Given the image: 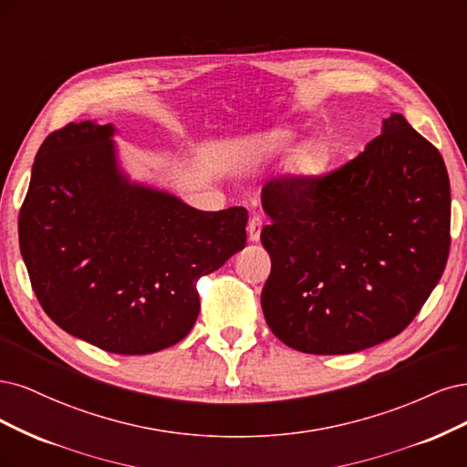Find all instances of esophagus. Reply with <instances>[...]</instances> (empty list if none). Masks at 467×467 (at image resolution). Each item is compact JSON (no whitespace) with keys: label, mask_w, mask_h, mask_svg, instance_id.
Masks as SVG:
<instances>
[{"label":"esophagus","mask_w":467,"mask_h":467,"mask_svg":"<svg viewBox=\"0 0 467 467\" xmlns=\"http://www.w3.org/2000/svg\"><path fill=\"white\" fill-rule=\"evenodd\" d=\"M262 224H264V219L260 215H252L248 219V240H252V243H258L260 240Z\"/></svg>","instance_id":"34e87169"}]
</instances>
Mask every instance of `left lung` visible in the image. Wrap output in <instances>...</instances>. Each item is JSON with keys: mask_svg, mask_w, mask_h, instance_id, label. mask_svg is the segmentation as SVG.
I'll use <instances>...</instances> for the list:
<instances>
[{"mask_svg": "<svg viewBox=\"0 0 467 467\" xmlns=\"http://www.w3.org/2000/svg\"><path fill=\"white\" fill-rule=\"evenodd\" d=\"M262 207L272 219L262 229L272 258L262 310L296 351L345 355L396 337L446 267L444 161L396 112L343 167L274 178Z\"/></svg>", "mask_w": 467, "mask_h": 467, "instance_id": "8db88e82", "label": "left lung"}]
</instances>
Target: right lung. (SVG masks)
Segmentation results:
<instances>
[{"label":"right lung","mask_w":467,"mask_h":467,"mask_svg":"<svg viewBox=\"0 0 467 467\" xmlns=\"http://www.w3.org/2000/svg\"><path fill=\"white\" fill-rule=\"evenodd\" d=\"M114 133L85 119L44 140L19 246L38 303L59 327L109 353L147 355L190 334L195 283L246 246L248 212H200L130 182Z\"/></svg>","instance_id":"1"}]
</instances>
